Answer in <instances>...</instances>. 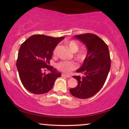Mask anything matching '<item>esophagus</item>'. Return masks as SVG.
I'll return each instance as SVG.
<instances>
[{
  "mask_svg": "<svg viewBox=\"0 0 129 129\" xmlns=\"http://www.w3.org/2000/svg\"><path fill=\"white\" fill-rule=\"evenodd\" d=\"M62 76H66V77H67V78H72V76H71L70 75H66V74H62Z\"/></svg>",
  "mask_w": 129,
  "mask_h": 129,
  "instance_id": "1",
  "label": "esophagus"
}]
</instances>
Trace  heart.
Wrapping results in <instances>:
<instances>
[{
  "instance_id": "heart-1",
  "label": "heart",
  "mask_w": 129,
  "mask_h": 129,
  "mask_svg": "<svg viewBox=\"0 0 129 129\" xmlns=\"http://www.w3.org/2000/svg\"><path fill=\"white\" fill-rule=\"evenodd\" d=\"M67 45L68 46L70 51L73 53H75L79 50V45L78 43L74 41H70L67 42ZM78 58H81V55L77 56ZM57 67L59 70L64 73H70L76 69V63L72 61H67V60H63L59 62L57 64Z\"/></svg>"
}]
</instances>
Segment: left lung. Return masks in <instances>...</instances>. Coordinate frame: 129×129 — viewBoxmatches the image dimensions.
Returning <instances> with one entry per match:
<instances>
[{
	"label": "left lung",
	"instance_id": "obj_1",
	"mask_svg": "<svg viewBox=\"0 0 129 129\" xmlns=\"http://www.w3.org/2000/svg\"><path fill=\"white\" fill-rule=\"evenodd\" d=\"M86 45L87 54L82 66L76 70L84 76H74L78 85L70 89L75 97L87 99L96 94L106 82L110 69L111 60L108 46L100 37L92 33L76 35Z\"/></svg>",
	"mask_w": 129,
	"mask_h": 129
}]
</instances>
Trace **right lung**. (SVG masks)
I'll return each mask as SVG.
<instances>
[{
    "label": "right lung",
    "mask_w": 129,
    "mask_h": 129,
    "mask_svg": "<svg viewBox=\"0 0 129 129\" xmlns=\"http://www.w3.org/2000/svg\"><path fill=\"white\" fill-rule=\"evenodd\" d=\"M64 38L35 35L20 45L16 66L22 84L29 92L34 94L48 92L55 80L61 76L60 72L49 64L53 50ZM45 68L51 72L42 73V70Z\"/></svg>",
    "instance_id": "right-lung-1"
}]
</instances>
